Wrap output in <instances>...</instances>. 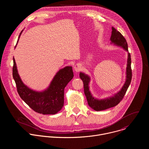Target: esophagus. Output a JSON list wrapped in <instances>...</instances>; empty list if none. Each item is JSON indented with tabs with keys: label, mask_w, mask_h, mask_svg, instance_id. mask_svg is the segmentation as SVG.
<instances>
[{
	"label": "esophagus",
	"mask_w": 149,
	"mask_h": 149,
	"mask_svg": "<svg viewBox=\"0 0 149 149\" xmlns=\"http://www.w3.org/2000/svg\"><path fill=\"white\" fill-rule=\"evenodd\" d=\"M81 65L80 64V63H77L76 65H74V71L75 72H79V71L81 70Z\"/></svg>",
	"instance_id": "obj_1"
}]
</instances>
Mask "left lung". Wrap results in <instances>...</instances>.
Listing matches in <instances>:
<instances>
[{"instance_id":"obj_1","label":"left lung","mask_w":149,"mask_h":149,"mask_svg":"<svg viewBox=\"0 0 149 149\" xmlns=\"http://www.w3.org/2000/svg\"><path fill=\"white\" fill-rule=\"evenodd\" d=\"M110 41V44L122 48L124 51L127 52V54H128L125 71V81L120 90L113 94V96L107 97L100 100L98 99L93 95L90 90L91 77L84 72H79V77L84 83V93L86 96L88 104L92 109L97 111L108 109L117 105L124 97L131 83L132 78L131 69L132 61L130 54L128 51V45H127L126 40L124 36L114 27H112Z\"/></svg>"}]
</instances>
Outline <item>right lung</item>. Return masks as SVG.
Here are the masks:
<instances>
[{
  "label": "right lung",
  "mask_w": 149,
  "mask_h": 149,
  "mask_svg": "<svg viewBox=\"0 0 149 149\" xmlns=\"http://www.w3.org/2000/svg\"><path fill=\"white\" fill-rule=\"evenodd\" d=\"M23 30L19 36V39ZM13 77L20 98L36 113L42 114H55L62 109L64 103V88L73 78L74 73L71 66L60 69L55 75L48 87L38 91L33 90L25 85L20 78L13 57Z\"/></svg>",
  "instance_id": "add662e5"
}]
</instances>
